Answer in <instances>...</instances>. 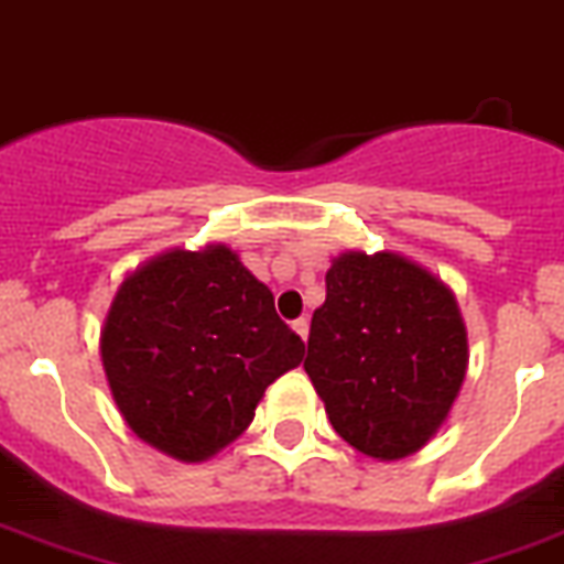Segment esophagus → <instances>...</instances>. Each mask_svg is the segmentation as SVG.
I'll return each mask as SVG.
<instances>
[{"instance_id":"1","label":"esophagus","mask_w":564,"mask_h":564,"mask_svg":"<svg viewBox=\"0 0 564 564\" xmlns=\"http://www.w3.org/2000/svg\"><path fill=\"white\" fill-rule=\"evenodd\" d=\"M292 329L306 341V336H310V322H306V318H295V322H292Z\"/></svg>"}]
</instances>
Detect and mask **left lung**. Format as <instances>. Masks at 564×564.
<instances>
[{
  "label": "left lung",
  "instance_id": "8db88e82",
  "mask_svg": "<svg viewBox=\"0 0 564 564\" xmlns=\"http://www.w3.org/2000/svg\"><path fill=\"white\" fill-rule=\"evenodd\" d=\"M466 329L452 292L400 254L338 258L313 313L304 370L329 423L370 457L432 441L466 377Z\"/></svg>",
  "mask_w": 564,
  "mask_h": 564
}]
</instances>
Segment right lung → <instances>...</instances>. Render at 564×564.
<instances>
[{"label": "right lung", "mask_w": 564, "mask_h": 564, "mask_svg": "<svg viewBox=\"0 0 564 564\" xmlns=\"http://www.w3.org/2000/svg\"><path fill=\"white\" fill-rule=\"evenodd\" d=\"M118 409L141 441L203 460L240 437L304 341L226 246L171 251L121 283L100 333Z\"/></svg>", "instance_id": "obj_1"}]
</instances>
